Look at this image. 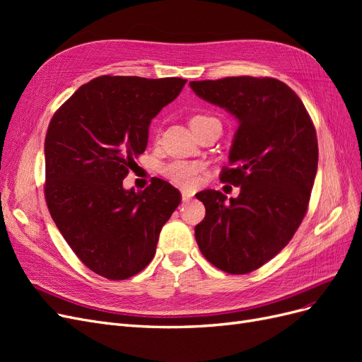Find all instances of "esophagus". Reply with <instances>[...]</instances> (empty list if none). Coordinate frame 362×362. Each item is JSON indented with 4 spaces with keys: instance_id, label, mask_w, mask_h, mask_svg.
<instances>
[{
    "instance_id": "1",
    "label": "esophagus",
    "mask_w": 362,
    "mask_h": 362,
    "mask_svg": "<svg viewBox=\"0 0 362 362\" xmlns=\"http://www.w3.org/2000/svg\"><path fill=\"white\" fill-rule=\"evenodd\" d=\"M181 196H182V202H189L193 198V193L189 190H181Z\"/></svg>"
}]
</instances>
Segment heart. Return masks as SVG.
Segmentation results:
<instances>
[{
	"instance_id": "b5f03b06",
	"label": "heart",
	"mask_w": 362,
	"mask_h": 362,
	"mask_svg": "<svg viewBox=\"0 0 362 362\" xmlns=\"http://www.w3.org/2000/svg\"><path fill=\"white\" fill-rule=\"evenodd\" d=\"M205 119H210V117L205 115H194L190 119V124L201 122V120H205ZM202 170H204L202 164L192 163V161H181V160L168 163L160 168V172L164 178L185 189L194 187V185L198 184L199 175Z\"/></svg>"
}]
</instances>
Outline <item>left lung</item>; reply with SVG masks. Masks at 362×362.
<instances>
[{
  "mask_svg": "<svg viewBox=\"0 0 362 362\" xmlns=\"http://www.w3.org/2000/svg\"><path fill=\"white\" fill-rule=\"evenodd\" d=\"M202 100L238 119L221 181L237 198L201 192L205 218L194 226L202 255L231 275L259 269L288 245L308 211L319 163L313 120L300 98L270 76L192 81Z\"/></svg>",
  "mask_w": 362,
  "mask_h": 362,
  "instance_id": "8db88e82",
  "label": "left lung"
}]
</instances>
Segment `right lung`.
Here are the masks:
<instances>
[{"instance_id": "1", "label": "right lung", "mask_w": 362, "mask_h": 362, "mask_svg": "<svg viewBox=\"0 0 362 362\" xmlns=\"http://www.w3.org/2000/svg\"><path fill=\"white\" fill-rule=\"evenodd\" d=\"M187 80L103 75L54 113L45 137V199L52 221L86 267L128 279L156 255L163 225L181 202L168 181L144 192L122 181L148 145L152 117Z\"/></svg>"}]
</instances>
